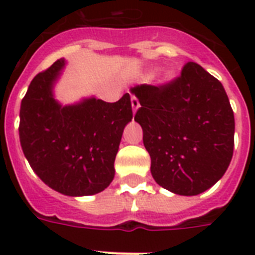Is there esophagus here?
<instances>
[{
  "mask_svg": "<svg viewBox=\"0 0 255 255\" xmlns=\"http://www.w3.org/2000/svg\"><path fill=\"white\" fill-rule=\"evenodd\" d=\"M131 104H132V111H133V114H135V112L137 111V108L140 107L139 99H137L135 95L131 96Z\"/></svg>",
  "mask_w": 255,
  "mask_h": 255,
  "instance_id": "1",
  "label": "esophagus"
}]
</instances>
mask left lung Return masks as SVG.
<instances>
[{
    "label": "left lung",
    "mask_w": 255,
    "mask_h": 255,
    "mask_svg": "<svg viewBox=\"0 0 255 255\" xmlns=\"http://www.w3.org/2000/svg\"><path fill=\"white\" fill-rule=\"evenodd\" d=\"M141 107L135 120L164 189L196 196L224 176L233 157L234 114L221 82L188 62L164 85L131 88Z\"/></svg>",
    "instance_id": "8db88e82"
}]
</instances>
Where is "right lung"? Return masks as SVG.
Masks as SVG:
<instances>
[{"mask_svg": "<svg viewBox=\"0 0 255 255\" xmlns=\"http://www.w3.org/2000/svg\"><path fill=\"white\" fill-rule=\"evenodd\" d=\"M65 67L58 59L37 74L21 102L19 140L30 167L46 185L66 196H90L115 176L116 153L132 119L129 94L115 103L90 98L73 106L54 99Z\"/></svg>", "mask_w": 255, "mask_h": 255, "instance_id": "right-lung-1", "label": "right lung"}]
</instances>
